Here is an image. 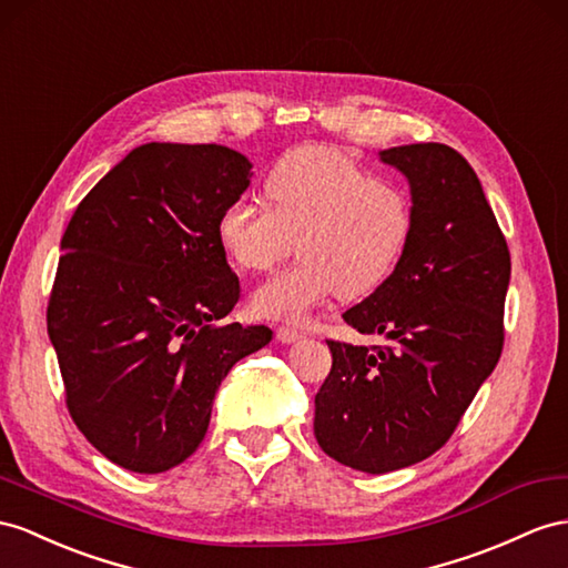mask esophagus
Returning <instances> with one entry per match:
<instances>
[{"label": "esophagus", "mask_w": 568, "mask_h": 568, "mask_svg": "<svg viewBox=\"0 0 568 568\" xmlns=\"http://www.w3.org/2000/svg\"><path fill=\"white\" fill-rule=\"evenodd\" d=\"M275 338H278L281 343H285V345H290V343H297L300 338H304V333L302 331H295V328H278L275 331Z\"/></svg>", "instance_id": "obj_1"}]
</instances>
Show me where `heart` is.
I'll return each instance as SVG.
<instances>
[{"label": "heart", "mask_w": 568, "mask_h": 568, "mask_svg": "<svg viewBox=\"0 0 568 568\" xmlns=\"http://www.w3.org/2000/svg\"><path fill=\"white\" fill-rule=\"evenodd\" d=\"M265 203L242 196L217 215L215 235L232 264L264 271L297 240L300 264L271 275L252 293V312L302 324L333 295L367 297L386 283L410 242V201L338 151L307 145L268 172Z\"/></svg>", "instance_id": "b5f03b06"}]
</instances>
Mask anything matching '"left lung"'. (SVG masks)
<instances>
[{"label":"left lung","instance_id":"8db88e82","mask_svg":"<svg viewBox=\"0 0 568 568\" xmlns=\"http://www.w3.org/2000/svg\"><path fill=\"white\" fill-rule=\"evenodd\" d=\"M405 174L410 242L374 293L343 314L386 347L328 341L314 436L333 460L382 475L429 458L454 434L504 345L511 256L475 170L444 143L379 151Z\"/></svg>","mask_w":568,"mask_h":568}]
</instances>
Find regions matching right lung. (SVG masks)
<instances>
[{"label": "right lung", "instance_id": "add662e5", "mask_svg": "<svg viewBox=\"0 0 568 568\" xmlns=\"http://www.w3.org/2000/svg\"><path fill=\"white\" fill-rule=\"evenodd\" d=\"M217 143L129 151L71 215L48 307L71 419L100 454L155 475L206 436L215 390L268 345V326L227 322L240 281L217 215L252 182Z\"/></svg>", "mask_w": 568, "mask_h": 568}]
</instances>
